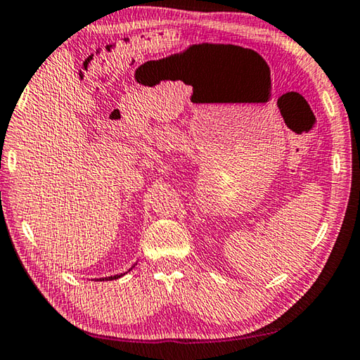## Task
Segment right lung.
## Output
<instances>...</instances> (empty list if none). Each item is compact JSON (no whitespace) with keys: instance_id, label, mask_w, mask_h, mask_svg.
<instances>
[{"instance_id":"1","label":"right lung","mask_w":360,"mask_h":360,"mask_svg":"<svg viewBox=\"0 0 360 360\" xmlns=\"http://www.w3.org/2000/svg\"><path fill=\"white\" fill-rule=\"evenodd\" d=\"M134 266H136V264H134ZM134 266H132V267H134ZM132 267L129 269V270H132ZM129 270H128V272H129ZM124 274H120V275H113V276H105V278H99L101 281H112V280H118L120 278V276H123Z\"/></svg>"}]
</instances>
